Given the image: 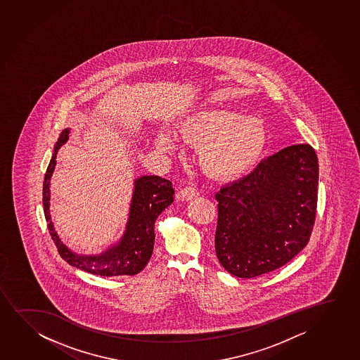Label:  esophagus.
I'll use <instances>...</instances> for the list:
<instances>
[{
	"mask_svg": "<svg viewBox=\"0 0 360 360\" xmlns=\"http://www.w3.org/2000/svg\"><path fill=\"white\" fill-rule=\"evenodd\" d=\"M198 195H199L198 189L192 187V186H187V187L182 188L181 192L178 193V198H179L181 200H191V199Z\"/></svg>",
	"mask_w": 360,
	"mask_h": 360,
	"instance_id": "34e87169",
	"label": "esophagus"
}]
</instances>
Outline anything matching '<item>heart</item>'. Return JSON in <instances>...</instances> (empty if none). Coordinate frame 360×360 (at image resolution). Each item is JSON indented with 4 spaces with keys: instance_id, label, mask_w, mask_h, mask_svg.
Listing matches in <instances>:
<instances>
[{
    "instance_id": "heart-1",
    "label": "heart",
    "mask_w": 360,
    "mask_h": 360,
    "mask_svg": "<svg viewBox=\"0 0 360 360\" xmlns=\"http://www.w3.org/2000/svg\"><path fill=\"white\" fill-rule=\"evenodd\" d=\"M183 141L198 146L200 167L217 178L242 176L257 164L267 143L265 124L259 118L227 108H200L178 122ZM160 150L174 149L176 139L167 131L155 136Z\"/></svg>"
}]
</instances>
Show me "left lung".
Returning a JSON list of instances; mask_svg holds the SVG:
<instances>
[{
	"instance_id": "obj_1",
	"label": "left lung",
	"mask_w": 360,
	"mask_h": 360,
	"mask_svg": "<svg viewBox=\"0 0 360 360\" xmlns=\"http://www.w3.org/2000/svg\"><path fill=\"white\" fill-rule=\"evenodd\" d=\"M319 165L309 144L262 160L216 193L215 250L231 275L252 278L283 266L308 244L318 205Z\"/></svg>"
}]
</instances>
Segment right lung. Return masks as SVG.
Wrapping results in <instances>:
<instances>
[{
    "mask_svg": "<svg viewBox=\"0 0 360 360\" xmlns=\"http://www.w3.org/2000/svg\"><path fill=\"white\" fill-rule=\"evenodd\" d=\"M68 129H63L55 144V151L47 166L44 186H42V204L49 232L57 247L62 259L72 266L94 275L113 277L139 274L150 260L154 250L155 221L160 214L171 205L174 195L172 182L159 176H143L138 178L136 189L131 198V212L127 224L126 233L121 242L110 248L101 255L86 257L77 255L62 243L50 221V178L56 165L57 150L68 139Z\"/></svg>",
    "mask_w": 360,
    "mask_h": 360,
    "instance_id": "right-lung-1",
    "label": "right lung"
}]
</instances>
